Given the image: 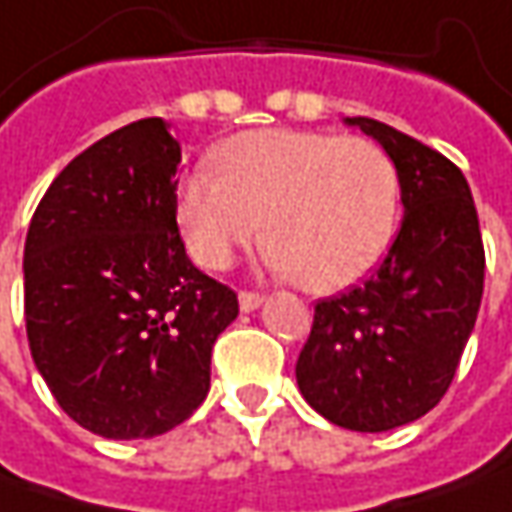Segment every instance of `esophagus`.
Wrapping results in <instances>:
<instances>
[{"mask_svg":"<svg viewBox=\"0 0 512 512\" xmlns=\"http://www.w3.org/2000/svg\"><path fill=\"white\" fill-rule=\"evenodd\" d=\"M262 302H265V296H262V293H250V290H242V293H239V307H242L245 313L256 310Z\"/></svg>","mask_w":512,"mask_h":512,"instance_id":"obj_1","label":"esophagus"}]
</instances>
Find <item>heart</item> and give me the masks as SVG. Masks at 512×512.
<instances>
[{
	"instance_id": "1",
	"label": "heart",
	"mask_w": 512,
	"mask_h": 512,
	"mask_svg": "<svg viewBox=\"0 0 512 512\" xmlns=\"http://www.w3.org/2000/svg\"><path fill=\"white\" fill-rule=\"evenodd\" d=\"M216 167L190 170L176 222L190 256L222 270L262 239L267 262L310 293L362 282L396 236L402 187L393 159L362 136L250 130L216 150Z\"/></svg>"
}]
</instances>
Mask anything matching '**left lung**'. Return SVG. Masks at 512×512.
Wrapping results in <instances>:
<instances>
[{"label": "left lung", "instance_id": "8db88e82", "mask_svg": "<svg viewBox=\"0 0 512 512\" xmlns=\"http://www.w3.org/2000/svg\"><path fill=\"white\" fill-rule=\"evenodd\" d=\"M344 125L393 159L402 227L364 285L316 305L296 382L327 422L382 433L422 419L456 376L482 305V230L464 173L439 150L367 116Z\"/></svg>", "mask_w": 512, "mask_h": 512}]
</instances>
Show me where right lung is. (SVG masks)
<instances>
[{
	"instance_id": "1",
	"label": "right lung",
	"mask_w": 512,
	"mask_h": 512,
	"mask_svg": "<svg viewBox=\"0 0 512 512\" xmlns=\"http://www.w3.org/2000/svg\"><path fill=\"white\" fill-rule=\"evenodd\" d=\"M182 148L139 119L79 153L25 239L30 356L53 399L105 439H153L210 390V350L239 316L187 259L176 225Z\"/></svg>"
}]
</instances>
